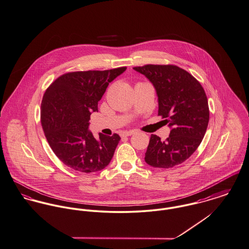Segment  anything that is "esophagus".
Here are the masks:
<instances>
[{"label": "esophagus", "mask_w": 249, "mask_h": 249, "mask_svg": "<svg viewBox=\"0 0 249 249\" xmlns=\"http://www.w3.org/2000/svg\"><path fill=\"white\" fill-rule=\"evenodd\" d=\"M134 133H135V131H134V130H130V131H124V132L123 133V135L131 136L132 134H134Z\"/></svg>", "instance_id": "esophagus-1"}]
</instances>
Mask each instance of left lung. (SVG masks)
<instances>
[{
  "label": "left lung",
  "mask_w": 249,
  "mask_h": 249,
  "mask_svg": "<svg viewBox=\"0 0 249 249\" xmlns=\"http://www.w3.org/2000/svg\"><path fill=\"white\" fill-rule=\"evenodd\" d=\"M154 86L158 115L171 128L165 141L152 134L144 160L153 167L170 168L183 162L204 139L209 108L202 85L186 70L173 65H145L133 68Z\"/></svg>",
  "instance_id": "1"
}]
</instances>
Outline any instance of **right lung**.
Returning a JSON list of instances; mask_svg holds the SVG:
<instances>
[{
  "label": "right lung",
  "instance_id": "1",
  "mask_svg": "<svg viewBox=\"0 0 249 249\" xmlns=\"http://www.w3.org/2000/svg\"><path fill=\"white\" fill-rule=\"evenodd\" d=\"M125 69L68 72L45 90L41 105L42 126L51 149L68 167L90 173L110 162L120 136L100 133L96 139L89 125L91 113L98 111V102L109 83Z\"/></svg>",
  "mask_w": 249,
  "mask_h": 249
}]
</instances>
